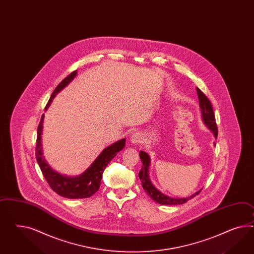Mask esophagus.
Returning a JSON list of instances; mask_svg holds the SVG:
<instances>
[{
    "label": "esophagus",
    "instance_id": "obj_1",
    "mask_svg": "<svg viewBox=\"0 0 254 254\" xmlns=\"http://www.w3.org/2000/svg\"><path fill=\"white\" fill-rule=\"evenodd\" d=\"M130 140L133 144H139L142 141V134L138 131L133 133L130 137Z\"/></svg>",
    "mask_w": 254,
    "mask_h": 254
}]
</instances>
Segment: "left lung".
I'll use <instances>...</instances> for the list:
<instances>
[{"instance_id":"left-lung-1","label":"left lung","mask_w":254,"mask_h":254,"mask_svg":"<svg viewBox=\"0 0 254 254\" xmlns=\"http://www.w3.org/2000/svg\"><path fill=\"white\" fill-rule=\"evenodd\" d=\"M196 89H197V93H198V97H199V107L201 109L202 119H203L205 125H207V127L213 131L214 137H217L218 128H217V125L215 122V116H214V113H213L212 103L199 88H196ZM139 157H140L141 162H142V167L138 173V178L140 179V181H141V186H142L145 192L148 194V196L158 203H160L162 205L183 204V203H186L188 200L194 198L196 195H198L199 192L201 191V190H200L199 191L196 192L195 194L191 195L190 197L182 198V199L170 198L165 194L161 193L157 189H155L153 187V185L151 183V181H150V179H149V175H148V170H149V166H150V156H149V154L146 153L145 151H139Z\"/></svg>"}]
</instances>
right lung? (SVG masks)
Instances as JSON below:
<instances>
[{"mask_svg":"<svg viewBox=\"0 0 254 254\" xmlns=\"http://www.w3.org/2000/svg\"><path fill=\"white\" fill-rule=\"evenodd\" d=\"M76 73H77L76 70L73 71L70 75H67L65 78H64L61 83L55 88L54 92L51 95L47 105L45 106V110L48 109L55 95L73 80V78L76 75ZM43 117H44V114L41 116V121L38 126V131H37L36 159L40 165L42 175L46 179L49 186L58 195L68 199H85L92 196L100 189L104 169L111 162V160L125 147L126 139L123 138L109 147L105 148L82 175L75 178H69L54 171L45 162L44 158L42 156L41 136Z\"/></svg>","mask_w":254,"mask_h":254,"instance_id":"right-lung-1","label":"right lung"}]
</instances>
